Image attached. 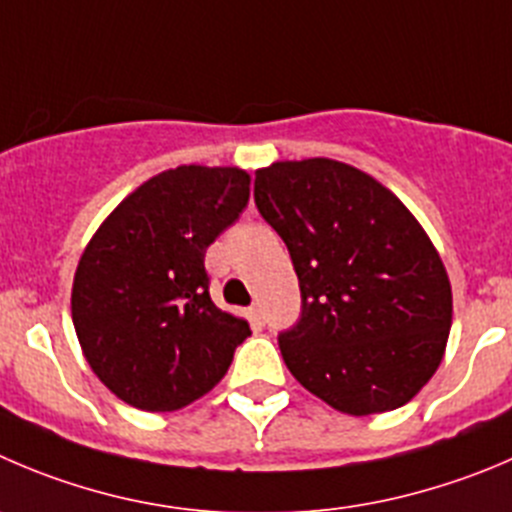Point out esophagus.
Segmentation results:
<instances>
[{
    "instance_id": "34e87169",
    "label": "esophagus",
    "mask_w": 512,
    "mask_h": 512,
    "mask_svg": "<svg viewBox=\"0 0 512 512\" xmlns=\"http://www.w3.org/2000/svg\"><path fill=\"white\" fill-rule=\"evenodd\" d=\"M248 321H251L253 326H264L266 316H264V309H261V304H253L251 309H248Z\"/></svg>"
}]
</instances>
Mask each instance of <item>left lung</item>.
Returning <instances> with one entry per match:
<instances>
[{
  "instance_id": "obj_1",
  "label": "left lung",
  "mask_w": 512,
  "mask_h": 512,
  "mask_svg": "<svg viewBox=\"0 0 512 512\" xmlns=\"http://www.w3.org/2000/svg\"><path fill=\"white\" fill-rule=\"evenodd\" d=\"M253 198L299 276V321L279 334L289 372L354 417L407 405L440 367L452 324L425 228L372 175L329 158L256 170Z\"/></svg>"
}]
</instances>
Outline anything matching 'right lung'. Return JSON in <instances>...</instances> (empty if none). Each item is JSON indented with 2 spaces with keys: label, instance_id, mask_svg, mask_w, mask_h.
I'll return each instance as SVG.
<instances>
[{
  "label": "right lung",
  "instance_id": "obj_1",
  "mask_svg": "<svg viewBox=\"0 0 512 512\" xmlns=\"http://www.w3.org/2000/svg\"><path fill=\"white\" fill-rule=\"evenodd\" d=\"M241 168L178 165L153 175L102 221L72 284V324L115 397L170 412L221 382L248 321L211 299L206 248L238 221Z\"/></svg>",
  "mask_w": 512,
  "mask_h": 512
}]
</instances>
